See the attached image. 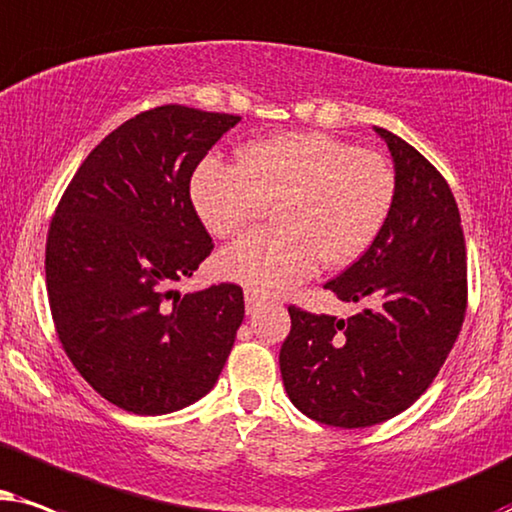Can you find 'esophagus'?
Masks as SVG:
<instances>
[{
	"mask_svg": "<svg viewBox=\"0 0 512 512\" xmlns=\"http://www.w3.org/2000/svg\"><path fill=\"white\" fill-rule=\"evenodd\" d=\"M262 304H264V299L257 295V292H252V290L245 292V311H248V316H255V313L262 309Z\"/></svg>",
	"mask_w": 512,
	"mask_h": 512,
	"instance_id": "1",
	"label": "esophagus"
}]
</instances>
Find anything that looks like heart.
<instances>
[{
	"label": "heart",
	"mask_w": 512,
	"mask_h": 512,
	"mask_svg": "<svg viewBox=\"0 0 512 512\" xmlns=\"http://www.w3.org/2000/svg\"><path fill=\"white\" fill-rule=\"evenodd\" d=\"M395 177L379 154L325 133H278L250 142L238 163L203 161L192 201L208 231L227 238L274 206L276 229L255 231L217 260L227 281L276 295L302 283L318 262H356L384 229Z\"/></svg>",
	"instance_id": "b5f03b06"
}]
</instances>
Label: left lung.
<instances>
[{"label": "left lung", "instance_id": "left-lung-1", "mask_svg": "<svg viewBox=\"0 0 512 512\" xmlns=\"http://www.w3.org/2000/svg\"><path fill=\"white\" fill-rule=\"evenodd\" d=\"M393 159L384 229L358 262L325 283L349 318L290 306L281 377L299 412L327 426L365 428L405 412L431 386L466 313V243L454 194L412 145L374 126Z\"/></svg>", "mask_w": 512, "mask_h": 512}]
</instances>
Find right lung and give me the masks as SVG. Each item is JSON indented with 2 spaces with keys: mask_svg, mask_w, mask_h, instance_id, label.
Returning <instances> with one entry per match:
<instances>
[{
  "mask_svg": "<svg viewBox=\"0 0 512 512\" xmlns=\"http://www.w3.org/2000/svg\"><path fill=\"white\" fill-rule=\"evenodd\" d=\"M238 121L182 105L142 112L86 156L58 203L46 241L58 339L126 412L156 417L201 400L243 323L238 285L175 288L213 250L189 180Z\"/></svg>",
  "mask_w": 512,
  "mask_h": 512,
  "instance_id": "right-lung-1",
  "label": "right lung"
}]
</instances>
